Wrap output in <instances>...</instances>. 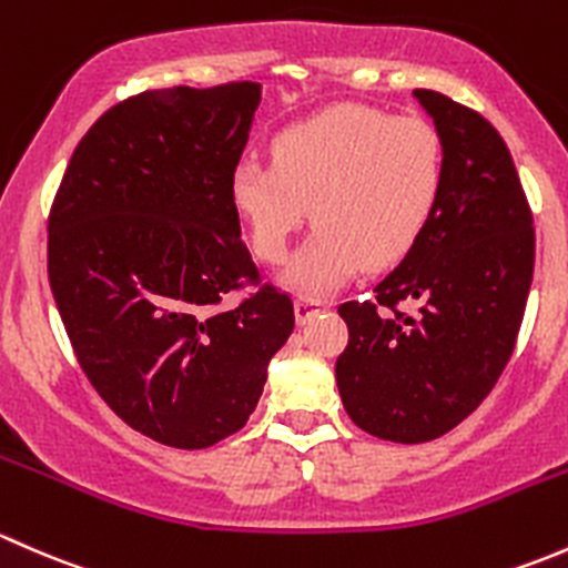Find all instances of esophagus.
Instances as JSON below:
<instances>
[{
    "label": "esophagus",
    "mask_w": 568,
    "mask_h": 568,
    "mask_svg": "<svg viewBox=\"0 0 568 568\" xmlns=\"http://www.w3.org/2000/svg\"><path fill=\"white\" fill-rule=\"evenodd\" d=\"M325 308H327L325 301H317V297L301 295V297H297V301H295V317H297V323L306 325L308 320L317 317V314L325 312Z\"/></svg>",
    "instance_id": "obj_1"
}]
</instances>
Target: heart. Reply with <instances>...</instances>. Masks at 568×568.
<instances>
[{
    "label": "heart",
    "instance_id": "obj_1",
    "mask_svg": "<svg viewBox=\"0 0 568 568\" xmlns=\"http://www.w3.org/2000/svg\"><path fill=\"white\" fill-rule=\"evenodd\" d=\"M273 163L241 158L230 199L254 254L282 262L308 204L317 230L292 256L284 282L325 295L361 267L405 260L424 235L443 191L446 155L420 116L369 106H331L273 136Z\"/></svg>",
    "mask_w": 568,
    "mask_h": 568
}]
</instances>
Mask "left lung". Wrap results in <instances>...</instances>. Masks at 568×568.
I'll return each mask as SVG.
<instances>
[{
	"label": "left lung",
	"instance_id": "left-lung-1",
	"mask_svg": "<svg viewBox=\"0 0 568 568\" xmlns=\"http://www.w3.org/2000/svg\"><path fill=\"white\" fill-rule=\"evenodd\" d=\"M413 95L443 142L440 199L374 301L338 306L349 327L336 361L344 410L394 443L435 440L487 399L514 353L536 256L534 215L500 133L440 92ZM399 302L419 312L402 315Z\"/></svg>",
	"mask_w": 568,
	"mask_h": 568
}]
</instances>
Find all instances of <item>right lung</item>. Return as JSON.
I'll list each match as a JSON object with an SVG mask.
<instances>
[{"instance_id": "right-lung-1", "label": "right lung", "mask_w": 568, "mask_h": 568, "mask_svg": "<svg viewBox=\"0 0 568 568\" xmlns=\"http://www.w3.org/2000/svg\"><path fill=\"white\" fill-rule=\"evenodd\" d=\"M262 87L148 90L75 148L49 215V282L79 366L131 429L207 448L243 429L295 327L241 241L230 178Z\"/></svg>"}]
</instances>
